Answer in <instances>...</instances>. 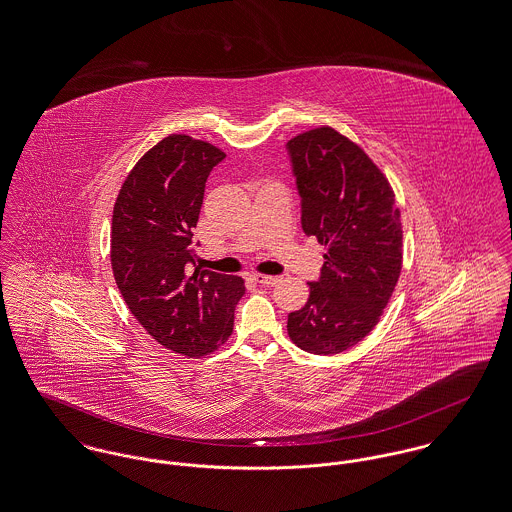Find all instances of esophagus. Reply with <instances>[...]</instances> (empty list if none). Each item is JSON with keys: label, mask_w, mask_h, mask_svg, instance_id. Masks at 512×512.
Returning <instances> with one entry per match:
<instances>
[{"label": "esophagus", "mask_w": 512, "mask_h": 512, "mask_svg": "<svg viewBox=\"0 0 512 512\" xmlns=\"http://www.w3.org/2000/svg\"><path fill=\"white\" fill-rule=\"evenodd\" d=\"M253 280L259 282V284H265V286H272L278 282V276H269V274H253Z\"/></svg>", "instance_id": "34e87169"}]
</instances>
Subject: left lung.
<instances>
[{
  "label": "left lung",
  "instance_id": "1",
  "mask_svg": "<svg viewBox=\"0 0 512 512\" xmlns=\"http://www.w3.org/2000/svg\"><path fill=\"white\" fill-rule=\"evenodd\" d=\"M301 228L327 247L309 300L288 315L292 342L340 354L379 323L402 271V222L387 176L360 145L329 125L288 141Z\"/></svg>",
  "mask_w": 512,
  "mask_h": 512
}]
</instances>
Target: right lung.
Here are the masks:
<instances>
[{
  "instance_id": "add662e5",
  "label": "right lung",
  "mask_w": 512,
  "mask_h": 512,
  "mask_svg": "<svg viewBox=\"0 0 512 512\" xmlns=\"http://www.w3.org/2000/svg\"><path fill=\"white\" fill-rule=\"evenodd\" d=\"M224 158L207 141L172 133L139 158L114 205L110 259L121 296L158 344L187 358L230 338L245 294L240 276L188 267L205 183Z\"/></svg>"
}]
</instances>
